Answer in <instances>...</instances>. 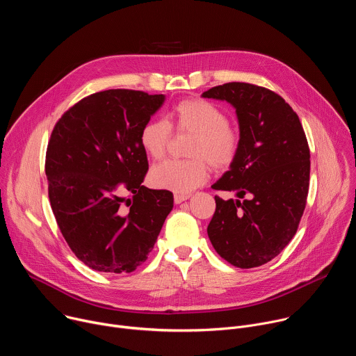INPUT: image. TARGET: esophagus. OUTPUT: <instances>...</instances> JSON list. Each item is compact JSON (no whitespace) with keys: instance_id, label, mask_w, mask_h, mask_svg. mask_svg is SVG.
<instances>
[{"instance_id":"esophagus-1","label":"esophagus","mask_w":356,"mask_h":356,"mask_svg":"<svg viewBox=\"0 0 356 356\" xmlns=\"http://www.w3.org/2000/svg\"><path fill=\"white\" fill-rule=\"evenodd\" d=\"M188 197H190V194H179V193H176V194L173 195V198H175V202H176V204H180V202L186 201Z\"/></svg>"}]
</instances>
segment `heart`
Listing matches in <instances>:
<instances>
[{
    "label": "heart",
    "mask_w": 356,
    "mask_h": 356,
    "mask_svg": "<svg viewBox=\"0 0 356 356\" xmlns=\"http://www.w3.org/2000/svg\"><path fill=\"white\" fill-rule=\"evenodd\" d=\"M172 129L190 134L186 161H165L149 172V184L155 188L187 194L202 186L210 176V165L229 168L241 147L239 134L228 124L227 114L211 101L190 98L177 103L168 121L150 120L143 124L139 142L145 154L161 159L172 139Z\"/></svg>",
    "instance_id": "b5f03b06"
}]
</instances>
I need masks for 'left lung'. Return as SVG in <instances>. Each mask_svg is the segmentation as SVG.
<instances>
[{"instance_id": "obj_1", "label": "left lung", "mask_w": 356, "mask_h": 356, "mask_svg": "<svg viewBox=\"0 0 356 356\" xmlns=\"http://www.w3.org/2000/svg\"><path fill=\"white\" fill-rule=\"evenodd\" d=\"M234 106L241 147L214 190L235 191L238 200L216 195L209 238L231 265L249 269L268 264L296 235L310 184V147L298 115L275 91L225 83L202 92ZM243 197V200H239Z\"/></svg>"}]
</instances>
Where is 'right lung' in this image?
<instances>
[{"label":"right lung","mask_w":356,"mask_h":356,"mask_svg":"<svg viewBox=\"0 0 356 356\" xmlns=\"http://www.w3.org/2000/svg\"><path fill=\"white\" fill-rule=\"evenodd\" d=\"M163 101V94L127 88L94 92L70 107L50 135V207L74 255L94 270L134 272L173 209L170 191L142 186L149 165L140 128Z\"/></svg>","instance_id":"add662e5"}]
</instances>
